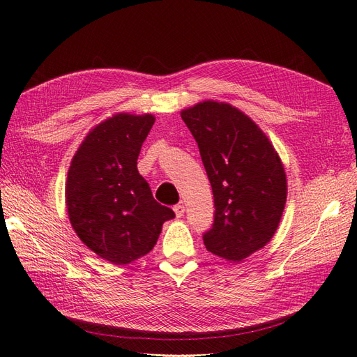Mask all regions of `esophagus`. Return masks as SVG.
<instances>
[{
  "label": "esophagus",
  "instance_id": "esophagus-1",
  "mask_svg": "<svg viewBox=\"0 0 357 357\" xmlns=\"http://www.w3.org/2000/svg\"><path fill=\"white\" fill-rule=\"evenodd\" d=\"M174 213H176L177 218H181V215L185 214V205H183V204L174 205Z\"/></svg>",
  "mask_w": 357,
  "mask_h": 357
}]
</instances>
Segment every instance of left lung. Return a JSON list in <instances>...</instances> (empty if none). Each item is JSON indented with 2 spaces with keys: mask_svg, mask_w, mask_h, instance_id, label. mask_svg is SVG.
Here are the masks:
<instances>
[{
  "mask_svg": "<svg viewBox=\"0 0 357 357\" xmlns=\"http://www.w3.org/2000/svg\"><path fill=\"white\" fill-rule=\"evenodd\" d=\"M214 197V222L205 248L240 262L275 234L286 205L287 181L274 146L250 117L231 104L204 101L181 112Z\"/></svg>",
  "mask_w": 357,
  "mask_h": 357,
  "instance_id": "8db88e82",
  "label": "left lung"
}]
</instances>
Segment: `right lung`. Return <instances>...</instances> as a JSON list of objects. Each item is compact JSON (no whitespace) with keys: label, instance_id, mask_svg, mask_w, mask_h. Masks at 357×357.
<instances>
[{"label":"right lung","instance_id":"add662e5","mask_svg":"<svg viewBox=\"0 0 357 357\" xmlns=\"http://www.w3.org/2000/svg\"><path fill=\"white\" fill-rule=\"evenodd\" d=\"M153 123L152 114H114L86 135L68 169L66 198L73 229L114 265L147 255L164 222L176 218L153 198L137 169Z\"/></svg>","mask_w":357,"mask_h":357}]
</instances>
